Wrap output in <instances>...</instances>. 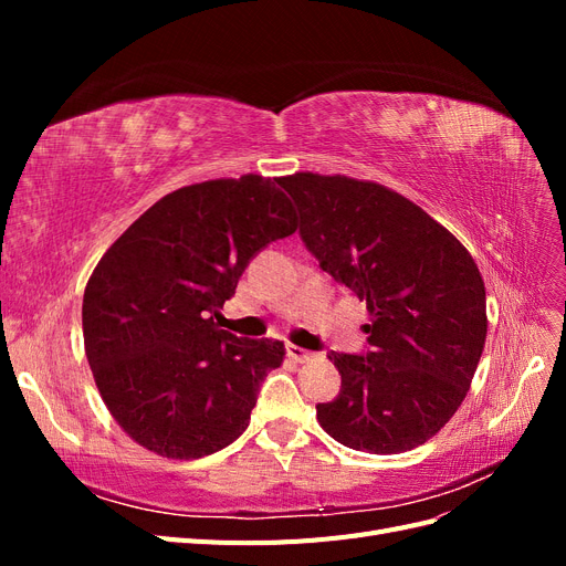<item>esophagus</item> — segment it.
<instances>
[{"instance_id": "esophagus-1", "label": "esophagus", "mask_w": 566, "mask_h": 566, "mask_svg": "<svg viewBox=\"0 0 566 566\" xmlns=\"http://www.w3.org/2000/svg\"><path fill=\"white\" fill-rule=\"evenodd\" d=\"M285 352H287L290 358H293L295 364H304V361H310V358H312V352H310V349L297 347V345H287Z\"/></svg>"}]
</instances>
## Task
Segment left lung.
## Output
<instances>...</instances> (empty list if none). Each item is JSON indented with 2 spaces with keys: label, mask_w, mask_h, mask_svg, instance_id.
<instances>
[{
  "label": "left lung",
  "mask_w": 566,
  "mask_h": 566,
  "mask_svg": "<svg viewBox=\"0 0 566 566\" xmlns=\"http://www.w3.org/2000/svg\"><path fill=\"white\" fill-rule=\"evenodd\" d=\"M279 184L323 271L366 300L364 354L331 352L339 394L321 427L354 451L420 447L465 399L486 339V290L458 238L389 188L297 172Z\"/></svg>",
  "instance_id": "8db88e82"
}]
</instances>
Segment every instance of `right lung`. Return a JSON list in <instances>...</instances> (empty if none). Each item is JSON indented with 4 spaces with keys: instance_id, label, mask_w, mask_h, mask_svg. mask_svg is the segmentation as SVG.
<instances>
[{
    "instance_id": "right-lung-1",
    "label": "right lung",
    "mask_w": 566,
    "mask_h": 566,
    "mask_svg": "<svg viewBox=\"0 0 566 566\" xmlns=\"http://www.w3.org/2000/svg\"><path fill=\"white\" fill-rule=\"evenodd\" d=\"M276 181L245 175L167 193L101 256L84 290V352L101 397L163 458L229 447L283 361V342L219 328L252 256L297 229Z\"/></svg>"
}]
</instances>
